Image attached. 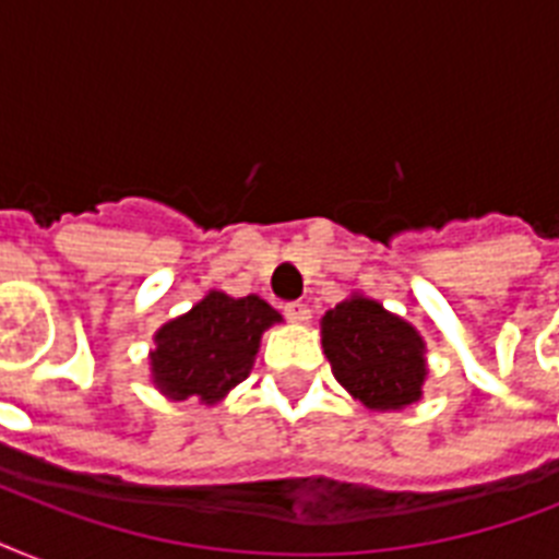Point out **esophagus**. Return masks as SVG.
<instances>
[{
    "instance_id": "obj_1",
    "label": "esophagus",
    "mask_w": 559,
    "mask_h": 559,
    "mask_svg": "<svg viewBox=\"0 0 559 559\" xmlns=\"http://www.w3.org/2000/svg\"><path fill=\"white\" fill-rule=\"evenodd\" d=\"M284 316H287V319L293 324H307V322H310V319H313V313H310V307L301 305V301H293V305L284 307Z\"/></svg>"
}]
</instances>
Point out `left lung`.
Instances as JSON below:
<instances>
[{
  "label": "left lung",
  "instance_id": "8db88e82",
  "mask_svg": "<svg viewBox=\"0 0 559 559\" xmlns=\"http://www.w3.org/2000/svg\"><path fill=\"white\" fill-rule=\"evenodd\" d=\"M322 348L342 389L371 412H397L424 397V336L362 293L322 316Z\"/></svg>",
  "mask_w": 559,
  "mask_h": 559
}]
</instances>
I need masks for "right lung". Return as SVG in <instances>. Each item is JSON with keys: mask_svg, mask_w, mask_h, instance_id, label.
Here are the masks:
<instances>
[{"mask_svg": "<svg viewBox=\"0 0 559 559\" xmlns=\"http://www.w3.org/2000/svg\"><path fill=\"white\" fill-rule=\"evenodd\" d=\"M278 322L281 313L261 296L209 289L188 313L153 333L151 382L168 400L197 397L214 406L249 377L263 331Z\"/></svg>", "mask_w": 559, "mask_h": 559, "instance_id": "add662e5", "label": "right lung"}]
</instances>
